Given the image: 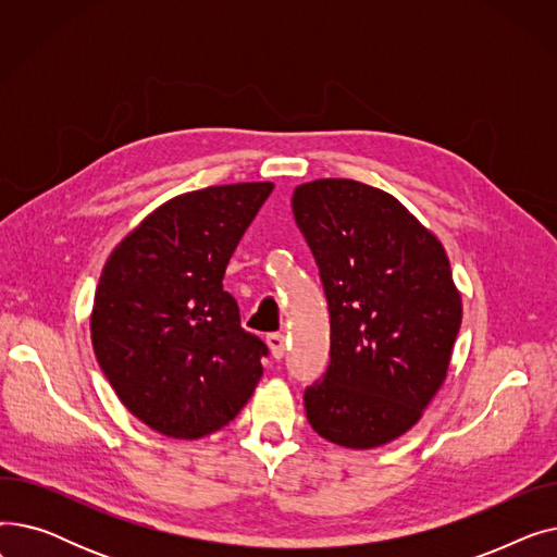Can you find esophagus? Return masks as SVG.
Listing matches in <instances>:
<instances>
[{"mask_svg": "<svg viewBox=\"0 0 557 557\" xmlns=\"http://www.w3.org/2000/svg\"><path fill=\"white\" fill-rule=\"evenodd\" d=\"M267 343H269L275 359H282L286 355V338H284V334H280V332L277 334H269Z\"/></svg>", "mask_w": 557, "mask_h": 557, "instance_id": "obj_1", "label": "esophagus"}]
</instances>
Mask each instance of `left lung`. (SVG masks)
<instances>
[{"mask_svg":"<svg viewBox=\"0 0 557 557\" xmlns=\"http://www.w3.org/2000/svg\"><path fill=\"white\" fill-rule=\"evenodd\" d=\"M290 205L332 323L307 420L334 445L382 447L422 418L447 376L462 320L447 252L395 196L357 181L305 183Z\"/></svg>","mask_w":557,"mask_h":557,"instance_id":"1","label":"left lung"}]
</instances>
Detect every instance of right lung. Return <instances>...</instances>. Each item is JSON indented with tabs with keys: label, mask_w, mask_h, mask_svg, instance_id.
Wrapping results in <instances>:
<instances>
[{
	"label": "right lung",
	"mask_w": 557,
	"mask_h": 557,
	"mask_svg": "<svg viewBox=\"0 0 557 557\" xmlns=\"http://www.w3.org/2000/svg\"><path fill=\"white\" fill-rule=\"evenodd\" d=\"M273 183L189 191L146 216L108 257L90 315L110 386L153 431L196 441L250 399L269 347L242 327L225 267Z\"/></svg>",
	"instance_id": "right-lung-1"
}]
</instances>
